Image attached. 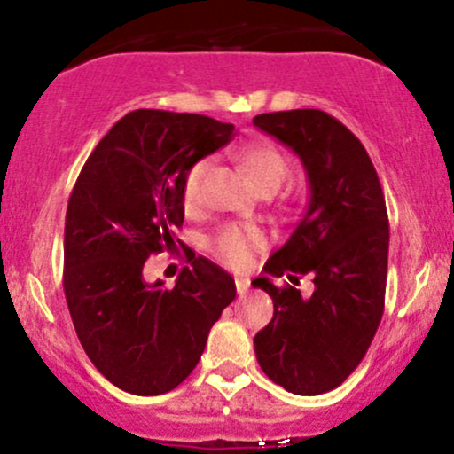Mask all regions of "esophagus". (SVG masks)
Segmentation results:
<instances>
[{"label": "esophagus", "instance_id": "obj_1", "mask_svg": "<svg viewBox=\"0 0 454 454\" xmlns=\"http://www.w3.org/2000/svg\"><path fill=\"white\" fill-rule=\"evenodd\" d=\"M235 287H237V294L243 295L247 291V287H250V280H247V278H237L235 280Z\"/></svg>", "mask_w": 454, "mask_h": 454}]
</instances>
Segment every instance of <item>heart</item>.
<instances>
[{"mask_svg": "<svg viewBox=\"0 0 454 454\" xmlns=\"http://www.w3.org/2000/svg\"><path fill=\"white\" fill-rule=\"evenodd\" d=\"M239 163L261 193H274L289 174V163L283 152L265 141L241 147ZM208 165H211L208 159H200L184 171L183 183H180V202L187 213L200 204L202 180L207 176ZM261 247H263V237L252 228L243 226H226L208 239V252L215 259L228 267H235V270H241L250 263L252 256Z\"/></svg>", "mask_w": 454, "mask_h": 454, "instance_id": "heart-1", "label": "heart"}]
</instances>
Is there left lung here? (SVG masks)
Returning <instances> with one entry per match:
<instances>
[{
    "label": "left lung",
    "instance_id": "left-lung-1",
    "mask_svg": "<svg viewBox=\"0 0 454 454\" xmlns=\"http://www.w3.org/2000/svg\"><path fill=\"white\" fill-rule=\"evenodd\" d=\"M256 128L291 147L309 178V208L267 276L252 280L274 300V317L256 333L261 370L291 394L340 387L361 364L385 309L389 219L380 180L364 143L317 108L263 113ZM311 273L316 291L276 288L270 275Z\"/></svg>",
    "mask_w": 454,
    "mask_h": 454
}]
</instances>
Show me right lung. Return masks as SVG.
I'll return each instance as SVG.
<instances>
[{"mask_svg":"<svg viewBox=\"0 0 454 454\" xmlns=\"http://www.w3.org/2000/svg\"><path fill=\"white\" fill-rule=\"evenodd\" d=\"M232 132V123L204 114L139 108L98 143L71 191L67 307L90 364L128 394L178 387L235 300L232 276L195 252L171 289L143 278L152 254L176 247L184 171L226 145Z\"/></svg>","mask_w":454,"mask_h":454,"instance_id":"add662e5","label":"right lung"}]
</instances>
